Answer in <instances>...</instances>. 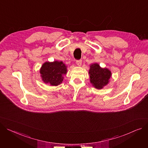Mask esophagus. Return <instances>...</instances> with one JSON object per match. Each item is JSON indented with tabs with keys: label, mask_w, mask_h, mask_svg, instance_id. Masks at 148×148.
<instances>
[{
	"label": "esophagus",
	"mask_w": 148,
	"mask_h": 148,
	"mask_svg": "<svg viewBox=\"0 0 148 148\" xmlns=\"http://www.w3.org/2000/svg\"><path fill=\"white\" fill-rule=\"evenodd\" d=\"M82 61L80 60H77L76 61V64L78 66H81L82 65Z\"/></svg>",
	"instance_id": "esophagus-1"
}]
</instances>
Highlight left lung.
<instances>
[{
  "label": "left lung",
  "instance_id": "left-lung-1",
  "mask_svg": "<svg viewBox=\"0 0 148 148\" xmlns=\"http://www.w3.org/2000/svg\"><path fill=\"white\" fill-rule=\"evenodd\" d=\"M90 75V82L97 89H102L110 82L111 72L108 68H102L100 65L95 63L90 65L88 71Z\"/></svg>",
  "mask_w": 148,
  "mask_h": 148
}]
</instances>
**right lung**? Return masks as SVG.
<instances>
[{
	"mask_svg": "<svg viewBox=\"0 0 148 148\" xmlns=\"http://www.w3.org/2000/svg\"><path fill=\"white\" fill-rule=\"evenodd\" d=\"M66 73V66L62 61H58L45 62L40 70L43 82L55 86L62 83L64 79L63 76Z\"/></svg>",
	"mask_w": 148,
	"mask_h": 148,
	"instance_id": "right-lung-1",
	"label": "right lung"
}]
</instances>
